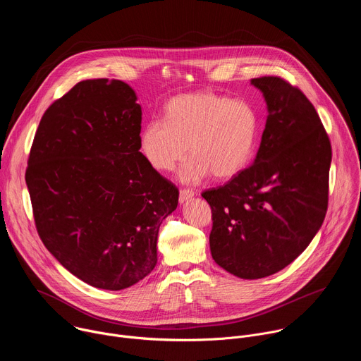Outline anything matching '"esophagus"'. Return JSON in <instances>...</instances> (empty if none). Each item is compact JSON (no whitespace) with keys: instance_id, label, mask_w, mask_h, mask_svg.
<instances>
[{"instance_id":"34e87169","label":"esophagus","mask_w":361,"mask_h":361,"mask_svg":"<svg viewBox=\"0 0 361 361\" xmlns=\"http://www.w3.org/2000/svg\"><path fill=\"white\" fill-rule=\"evenodd\" d=\"M194 197V191L192 190H190V188H181L180 190V202L183 204V202H185V201H188L190 198H192Z\"/></svg>"}]
</instances>
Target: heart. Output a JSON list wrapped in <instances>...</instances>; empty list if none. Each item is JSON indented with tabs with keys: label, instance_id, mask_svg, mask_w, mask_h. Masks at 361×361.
Here are the masks:
<instances>
[{
	"label": "heart",
	"instance_id": "b5f03b06",
	"mask_svg": "<svg viewBox=\"0 0 361 361\" xmlns=\"http://www.w3.org/2000/svg\"><path fill=\"white\" fill-rule=\"evenodd\" d=\"M259 133L260 117L248 101L200 91L171 98L164 121H148L138 144L147 163L157 171H171L190 147L192 157L178 177L183 183H198L212 173L227 180L243 171Z\"/></svg>",
	"mask_w": 361,
	"mask_h": 361
}]
</instances>
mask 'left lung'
Returning <instances> with one entry per match:
<instances>
[{
    "label": "left lung",
    "instance_id": "1",
    "mask_svg": "<svg viewBox=\"0 0 361 361\" xmlns=\"http://www.w3.org/2000/svg\"><path fill=\"white\" fill-rule=\"evenodd\" d=\"M251 84L269 111L255 160L201 194L213 213L214 262L245 280L283 270L312 243L327 213L331 164L329 135L308 98L280 77Z\"/></svg>",
    "mask_w": 361,
    "mask_h": 361
}]
</instances>
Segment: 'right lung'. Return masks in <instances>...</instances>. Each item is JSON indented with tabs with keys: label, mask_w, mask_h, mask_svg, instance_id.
Segmentation results:
<instances>
[{
	"label": "right lung",
	"mask_w": 361,
	"mask_h": 361,
	"mask_svg": "<svg viewBox=\"0 0 361 361\" xmlns=\"http://www.w3.org/2000/svg\"><path fill=\"white\" fill-rule=\"evenodd\" d=\"M141 107L134 90L85 80L44 113L25 183L47 250L71 274L102 290H123L157 264L163 220L177 187L140 151Z\"/></svg>",
	"instance_id": "right-lung-1"
}]
</instances>
